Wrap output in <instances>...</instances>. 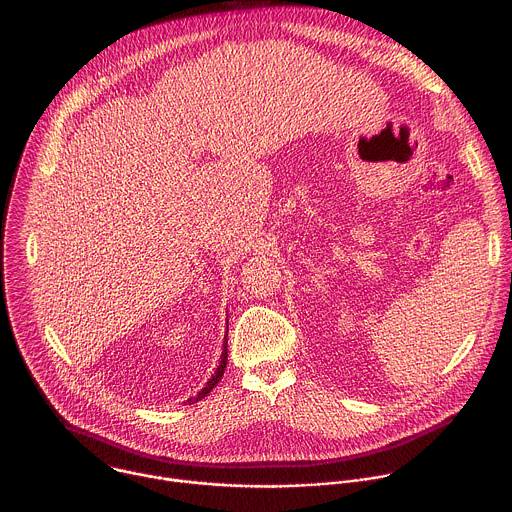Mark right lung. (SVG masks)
<instances>
[{
	"label": "right lung",
	"mask_w": 512,
	"mask_h": 512,
	"mask_svg": "<svg viewBox=\"0 0 512 512\" xmlns=\"http://www.w3.org/2000/svg\"><path fill=\"white\" fill-rule=\"evenodd\" d=\"M226 345H228V341H226V337H224V343H222V355H220V365L217 366V370H215V374L211 376V380L205 384V388L195 396V398H189L187 402L189 404H195V402H199L201 398H205L217 384H219L220 378H222V374H224V368H226V361H228V349H226Z\"/></svg>",
	"instance_id": "right-lung-1"
}]
</instances>
